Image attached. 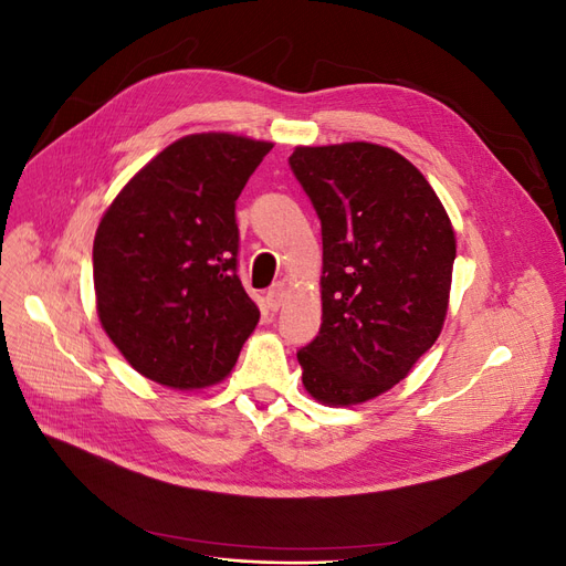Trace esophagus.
I'll return each instance as SVG.
<instances>
[{
  "label": "esophagus",
  "instance_id": "obj_1",
  "mask_svg": "<svg viewBox=\"0 0 566 566\" xmlns=\"http://www.w3.org/2000/svg\"><path fill=\"white\" fill-rule=\"evenodd\" d=\"M283 297H285V285L283 283H276L273 285L269 293H266V306L271 312H279L281 304H283Z\"/></svg>",
  "mask_w": 566,
  "mask_h": 566
}]
</instances>
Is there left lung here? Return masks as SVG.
Returning a JSON list of instances; mask_svg holds the SVG:
<instances>
[{"label":"left lung","instance_id":"8db88e82","mask_svg":"<svg viewBox=\"0 0 566 566\" xmlns=\"http://www.w3.org/2000/svg\"><path fill=\"white\" fill-rule=\"evenodd\" d=\"M290 167L323 235V323L297 352L302 382L321 403H364L437 342L455 231L430 181L387 146H297Z\"/></svg>","mask_w":566,"mask_h":566}]
</instances>
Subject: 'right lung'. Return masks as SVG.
<instances>
[{
  "label": "right lung",
  "instance_id": "obj_1",
  "mask_svg": "<svg viewBox=\"0 0 566 566\" xmlns=\"http://www.w3.org/2000/svg\"><path fill=\"white\" fill-rule=\"evenodd\" d=\"M273 148L229 132L169 144L115 196L94 238L101 328L144 378L224 380L260 310L238 279L235 200Z\"/></svg>",
  "mask_w": 566,
  "mask_h": 566
}]
</instances>
